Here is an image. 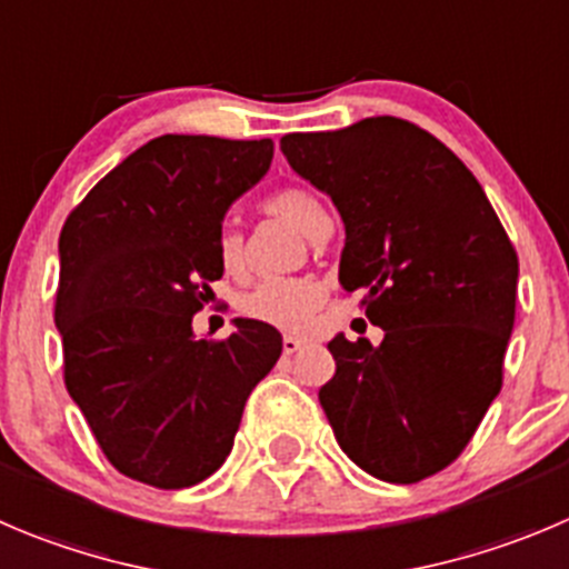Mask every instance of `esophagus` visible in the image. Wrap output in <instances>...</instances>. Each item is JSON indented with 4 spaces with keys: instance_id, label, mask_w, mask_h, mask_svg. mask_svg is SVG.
Returning <instances> with one entry per match:
<instances>
[{
    "instance_id": "1",
    "label": "esophagus",
    "mask_w": 569,
    "mask_h": 569,
    "mask_svg": "<svg viewBox=\"0 0 569 569\" xmlns=\"http://www.w3.org/2000/svg\"><path fill=\"white\" fill-rule=\"evenodd\" d=\"M301 346H305V340L296 338V335H284V338H281V349H284V355H296Z\"/></svg>"
}]
</instances>
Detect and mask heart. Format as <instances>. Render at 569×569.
Masks as SVG:
<instances>
[{
	"mask_svg": "<svg viewBox=\"0 0 569 569\" xmlns=\"http://www.w3.org/2000/svg\"><path fill=\"white\" fill-rule=\"evenodd\" d=\"M270 212L290 220L299 231H305L310 240H318L327 229H332L327 209L312 192L299 187L281 189L270 198ZM218 259L223 270L237 273L242 268V234L234 226H226L218 237ZM323 288L316 279L307 276H276L253 284L240 301L242 316L253 318L268 327L284 329V332H305L310 327L312 316L321 307Z\"/></svg>",
	"mask_w": 569,
	"mask_h": 569,
	"instance_id": "heart-1",
	"label": "heart"
}]
</instances>
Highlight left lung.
Listing matches in <instances>:
<instances>
[{
	"instance_id": "8db88e82",
	"label": "left lung",
	"mask_w": 569,
	"mask_h": 569,
	"mask_svg": "<svg viewBox=\"0 0 569 569\" xmlns=\"http://www.w3.org/2000/svg\"><path fill=\"white\" fill-rule=\"evenodd\" d=\"M281 153L346 229L340 284L362 290L380 346L329 340L318 391L340 450L388 483L450 467L500 393L519 262L478 178L408 119L288 133Z\"/></svg>"
}]
</instances>
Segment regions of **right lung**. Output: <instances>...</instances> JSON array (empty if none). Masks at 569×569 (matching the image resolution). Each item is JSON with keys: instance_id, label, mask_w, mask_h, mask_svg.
Instances as JSON below:
<instances>
[{"instance_id": "add662e5", "label": "right lung", "mask_w": 569, "mask_h": 569, "mask_svg": "<svg viewBox=\"0 0 569 569\" xmlns=\"http://www.w3.org/2000/svg\"><path fill=\"white\" fill-rule=\"evenodd\" d=\"M273 142L164 133L113 167L58 240L63 380L100 450L128 478L187 489L218 472L281 335L237 318L226 340L192 316L223 276L218 237L262 181Z\"/></svg>"}]
</instances>
